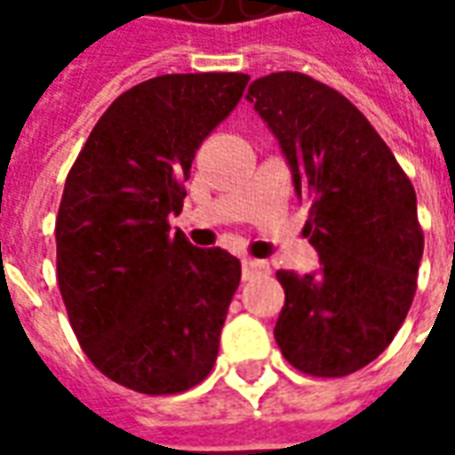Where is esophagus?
Wrapping results in <instances>:
<instances>
[{"instance_id":"esophagus-1","label":"esophagus","mask_w":455,"mask_h":455,"mask_svg":"<svg viewBox=\"0 0 455 455\" xmlns=\"http://www.w3.org/2000/svg\"><path fill=\"white\" fill-rule=\"evenodd\" d=\"M267 273H270V266H267L266 260L243 258V263H241V275H243V280H253V277L267 275Z\"/></svg>"}]
</instances>
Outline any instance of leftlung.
I'll return each instance as SVG.
<instances>
[{"instance_id":"obj_1","label":"left lung","mask_w":455,"mask_h":455,"mask_svg":"<svg viewBox=\"0 0 455 455\" xmlns=\"http://www.w3.org/2000/svg\"><path fill=\"white\" fill-rule=\"evenodd\" d=\"M280 143L319 267L277 270L275 341L297 371L341 378L380 355L410 312L424 253L417 195L387 143L343 94L270 73L246 94Z\"/></svg>"}]
</instances>
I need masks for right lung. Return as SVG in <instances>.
I'll use <instances>...</instances> for the list:
<instances>
[{
  "instance_id": "add662e5",
  "label": "right lung",
  "mask_w": 455,
  "mask_h": 455,
  "mask_svg": "<svg viewBox=\"0 0 455 455\" xmlns=\"http://www.w3.org/2000/svg\"><path fill=\"white\" fill-rule=\"evenodd\" d=\"M248 75H160L102 114L65 180L58 285L77 341L143 395L195 387L214 368L241 263L197 248L180 214L195 153L243 97Z\"/></svg>"
}]
</instances>
